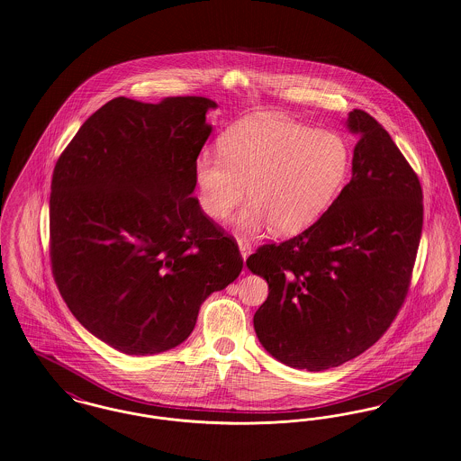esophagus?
Masks as SVG:
<instances>
[{
	"label": "esophagus",
	"instance_id": "esophagus-1",
	"mask_svg": "<svg viewBox=\"0 0 461 461\" xmlns=\"http://www.w3.org/2000/svg\"><path fill=\"white\" fill-rule=\"evenodd\" d=\"M238 246H240V251H241L242 260H246L251 255V244L246 240H242V238H238Z\"/></svg>",
	"mask_w": 461,
	"mask_h": 461
}]
</instances>
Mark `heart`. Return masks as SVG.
<instances>
[{"instance_id":"b5f03b06","label":"heart","mask_w":461,"mask_h":461,"mask_svg":"<svg viewBox=\"0 0 461 461\" xmlns=\"http://www.w3.org/2000/svg\"><path fill=\"white\" fill-rule=\"evenodd\" d=\"M219 154L204 150L195 159L199 206L213 221L229 219L248 187L251 203L236 220L244 232L270 223L279 236L300 234L333 204L350 171L341 135L272 114L227 130Z\"/></svg>"}]
</instances>
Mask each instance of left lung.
<instances>
[{
  "label": "left lung",
  "instance_id": "8db88e82",
  "mask_svg": "<svg viewBox=\"0 0 461 461\" xmlns=\"http://www.w3.org/2000/svg\"><path fill=\"white\" fill-rule=\"evenodd\" d=\"M345 124L359 137L350 182L307 230L246 260L268 285L253 317L262 347L307 371L347 363L387 331L423 225L420 180L387 130L361 109Z\"/></svg>",
  "mask_w": 461,
  "mask_h": 461
}]
</instances>
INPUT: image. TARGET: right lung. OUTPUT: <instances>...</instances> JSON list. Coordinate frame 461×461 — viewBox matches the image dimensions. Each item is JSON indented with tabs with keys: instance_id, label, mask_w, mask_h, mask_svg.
<instances>
[{
	"instance_id": "right-lung-1",
	"label": "right lung",
	"mask_w": 461,
	"mask_h": 461,
	"mask_svg": "<svg viewBox=\"0 0 461 461\" xmlns=\"http://www.w3.org/2000/svg\"><path fill=\"white\" fill-rule=\"evenodd\" d=\"M217 102L113 98L59 158L50 195L53 277L74 317L128 356L189 339L201 303L241 274L238 244L208 219L194 163Z\"/></svg>"
}]
</instances>
